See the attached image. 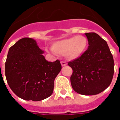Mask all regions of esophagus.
Returning <instances> with one entry per match:
<instances>
[{"instance_id":"1","label":"esophagus","mask_w":120,"mask_h":120,"mask_svg":"<svg viewBox=\"0 0 120 120\" xmlns=\"http://www.w3.org/2000/svg\"><path fill=\"white\" fill-rule=\"evenodd\" d=\"M61 65L62 66H65V65H67V62H65V61H61Z\"/></svg>"}]
</instances>
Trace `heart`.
I'll return each instance as SVG.
<instances>
[{"label":"heart","mask_w":120,"mask_h":120,"mask_svg":"<svg viewBox=\"0 0 120 120\" xmlns=\"http://www.w3.org/2000/svg\"><path fill=\"white\" fill-rule=\"evenodd\" d=\"M87 45V39L83 36L79 35L56 41L53 43L52 49L56 53L75 59L84 53Z\"/></svg>","instance_id":"obj_1"}]
</instances>
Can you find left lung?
<instances>
[{
	"instance_id": "obj_1",
	"label": "left lung",
	"mask_w": 120,
	"mask_h": 120,
	"mask_svg": "<svg viewBox=\"0 0 120 120\" xmlns=\"http://www.w3.org/2000/svg\"><path fill=\"white\" fill-rule=\"evenodd\" d=\"M88 49L81 56L68 63L73 69L72 88L85 96L96 95L110 85L114 73V61L106 41L96 33H85Z\"/></svg>"
}]
</instances>
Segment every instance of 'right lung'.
Segmentation results:
<instances>
[{
  "instance_id": "1",
  "label": "right lung",
  "mask_w": 120,
  "mask_h": 120,
  "mask_svg": "<svg viewBox=\"0 0 120 120\" xmlns=\"http://www.w3.org/2000/svg\"><path fill=\"white\" fill-rule=\"evenodd\" d=\"M43 53L30 38L20 39L9 48L5 76L11 90L22 99L40 101L52 94L62 67L59 60L47 61Z\"/></svg>"
}]
</instances>
